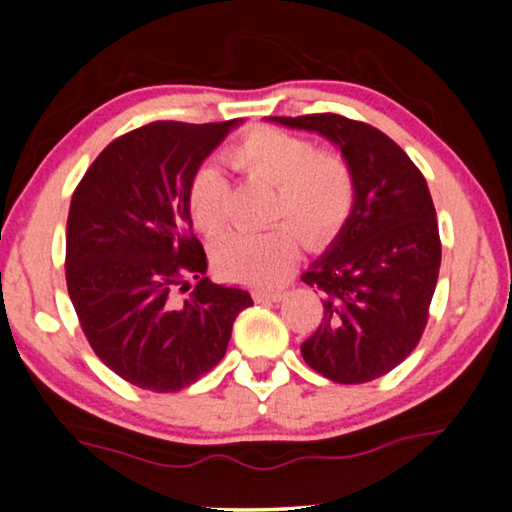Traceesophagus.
<instances>
[{"label": "esophagus", "instance_id": "34e87169", "mask_svg": "<svg viewBox=\"0 0 512 512\" xmlns=\"http://www.w3.org/2000/svg\"><path fill=\"white\" fill-rule=\"evenodd\" d=\"M284 296V291H254V298L261 300V303H279V300H284Z\"/></svg>", "mask_w": 512, "mask_h": 512}]
</instances>
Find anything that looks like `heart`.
<instances>
[{
  "label": "heart",
  "mask_w": 512,
  "mask_h": 512,
  "mask_svg": "<svg viewBox=\"0 0 512 512\" xmlns=\"http://www.w3.org/2000/svg\"><path fill=\"white\" fill-rule=\"evenodd\" d=\"M230 167L275 186L270 230H237L214 247L223 275L256 286H275L298 254V234L321 244L338 233L354 205V174L340 153L314 151L312 142L277 128H254L226 153ZM188 209L195 228L216 235L228 221V184L216 167H202L188 188Z\"/></svg>",
  "instance_id": "b5f03b06"
}]
</instances>
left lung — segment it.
I'll return each mask as SVG.
<instances>
[{
  "instance_id": "obj_1",
  "label": "left lung",
  "mask_w": 512,
  "mask_h": 512,
  "mask_svg": "<svg viewBox=\"0 0 512 512\" xmlns=\"http://www.w3.org/2000/svg\"><path fill=\"white\" fill-rule=\"evenodd\" d=\"M338 146L354 174L345 226L303 282L324 291V317L300 345L307 366L340 384L387 375L422 338L440 270L426 179L394 139L338 114L270 116Z\"/></svg>"
}]
</instances>
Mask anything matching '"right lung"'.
Returning a JSON list of instances; mask_svg holds the SVG:
<instances>
[{"mask_svg": "<svg viewBox=\"0 0 512 512\" xmlns=\"http://www.w3.org/2000/svg\"><path fill=\"white\" fill-rule=\"evenodd\" d=\"M242 121H158L83 174L67 219V291L93 352L125 382L170 394L223 359L249 291L209 282L188 209L202 160ZM199 284L184 301L178 286ZM188 291V289H186Z\"/></svg>", "mask_w": 512, "mask_h": 512, "instance_id": "add662e5", "label": "right lung"}]
</instances>
